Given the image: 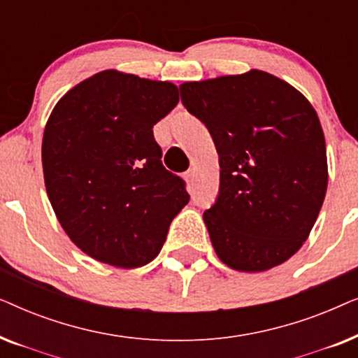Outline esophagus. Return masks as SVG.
Segmentation results:
<instances>
[{
	"instance_id": "1",
	"label": "esophagus",
	"mask_w": 358,
	"mask_h": 358,
	"mask_svg": "<svg viewBox=\"0 0 358 358\" xmlns=\"http://www.w3.org/2000/svg\"><path fill=\"white\" fill-rule=\"evenodd\" d=\"M185 180H187V184L189 185H194V182H195V171L194 169H189L187 173H185Z\"/></svg>"
}]
</instances>
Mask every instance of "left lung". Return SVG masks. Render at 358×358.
Returning <instances> with one entry per match:
<instances>
[{"label": "left lung", "mask_w": 358, "mask_h": 358, "mask_svg": "<svg viewBox=\"0 0 358 358\" xmlns=\"http://www.w3.org/2000/svg\"><path fill=\"white\" fill-rule=\"evenodd\" d=\"M220 158V192L203 212L220 261L239 272L280 266L303 246L327 189L326 141L310 101L261 70L179 86Z\"/></svg>", "instance_id": "obj_1"}]
</instances>
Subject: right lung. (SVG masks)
<instances>
[{
  "label": "right lung",
  "mask_w": 358,
  "mask_h": 358,
  "mask_svg": "<svg viewBox=\"0 0 358 358\" xmlns=\"http://www.w3.org/2000/svg\"><path fill=\"white\" fill-rule=\"evenodd\" d=\"M169 81L106 70L71 87L48 117L42 166L68 238L120 268L153 261L190 195L161 163L153 125L178 106Z\"/></svg>",
  "instance_id": "right-lung-1"
}]
</instances>
